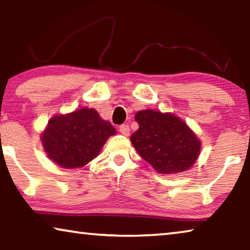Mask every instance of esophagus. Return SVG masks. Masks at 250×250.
Returning <instances> with one entry per match:
<instances>
[{
  "instance_id": "1",
  "label": "esophagus",
  "mask_w": 250,
  "mask_h": 250,
  "mask_svg": "<svg viewBox=\"0 0 250 250\" xmlns=\"http://www.w3.org/2000/svg\"><path fill=\"white\" fill-rule=\"evenodd\" d=\"M119 131H120V133H122L124 135H129L130 126L128 125H121L119 126Z\"/></svg>"
}]
</instances>
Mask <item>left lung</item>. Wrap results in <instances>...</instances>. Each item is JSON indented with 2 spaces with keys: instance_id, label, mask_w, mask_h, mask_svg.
<instances>
[{
  "instance_id": "8db88e82",
  "label": "left lung",
  "mask_w": 250,
  "mask_h": 250,
  "mask_svg": "<svg viewBox=\"0 0 250 250\" xmlns=\"http://www.w3.org/2000/svg\"><path fill=\"white\" fill-rule=\"evenodd\" d=\"M131 143L143 160L163 174L188 170L195 162L201 142L183 121L171 113L142 110Z\"/></svg>"
}]
</instances>
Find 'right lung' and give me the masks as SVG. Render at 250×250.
Masks as SVG:
<instances>
[{
    "label": "right lung",
    "mask_w": 250,
    "mask_h": 250,
    "mask_svg": "<svg viewBox=\"0 0 250 250\" xmlns=\"http://www.w3.org/2000/svg\"><path fill=\"white\" fill-rule=\"evenodd\" d=\"M115 133L111 124L101 119L95 109L84 108L52 118L42 135V142L55 163L75 168L95 159L107 139Z\"/></svg>",
    "instance_id": "obj_1"
}]
</instances>
